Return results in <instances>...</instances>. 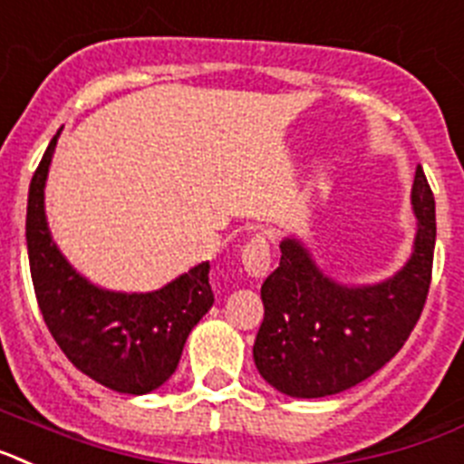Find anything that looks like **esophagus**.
I'll return each instance as SVG.
<instances>
[{
  "label": "esophagus",
  "mask_w": 464,
  "mask_h": 464,
  "mask_svg": "<svg viewBox=\"0 0 464 464\" xmlns=\"http://www.w3.org/2000/svg\"><path fill=\"white\" fill-rule=\"evenodd\" d=\"M271 240L266 233H256L243 247V266L249 277H266L271 273Z\"/></svg>",
  "instance_id": "1"
}]
</instances>
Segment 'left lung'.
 Segmentation results:
<instances>
[{"instance_id": "8db88e82", "label": "left lung", "mask_w": 464, "mask_h": 464, "mask_svg": "<svg viewBox=\"0 0 464 464\" xmlns=\"http://www.w3.org/2000/svg\"><path fill=\"white\" fill-rule=\"evenodd\" d=\"M416 237L392 277L343 285L315 264L299 237L280 243V266L261 285L264 322L255 341L261 378L282 394L317 400L382 369L416 327L432 280L437 217L422 168L411 188Z\"/></svg>"}]
</instances>
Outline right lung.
<instances>
[{
  "mask_svg": "<svg viewBox=\"0 0 464 464\" xmlns=\"http://www.w3.org/2000/svg\"><path fill=\"white\" fill-rule=\"evenodd\" d=\"M60 130L27 196V256L39 308L55 343L79 372L114 392L147 394L175 373L188 334L215 304L209 261L154 292H111L83 277L55 245L44 208Z\"/></svg>",
  "mask_w": 464,
  "mask_h": 464,
  "instance_id": "1",
  "label": "right lung"
}]
</instances>
